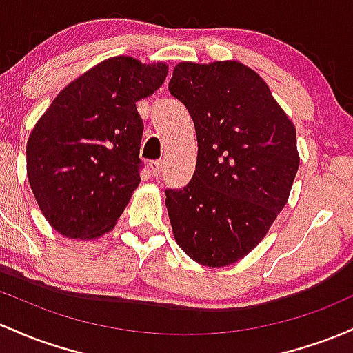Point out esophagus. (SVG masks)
<instances>
[{
  "label": "esophagus",
  "instance_id": "obj_1",
  "mask_svg": "<svg viewBox=\"0 0 353 353\" xmlns=\"http://www.w3.org/2000/svg\"><path fill=\"white\" fill-rule=\"evenodd\" d=\"M149 168H150V172H152V176L157 177L159 174H161V170H162V161L149 162Z\"/></svg>",
  "mask_w": 353,
  "mask_h": 353
}]
</instances>
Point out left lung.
<instances>
[{"label": "left lung", "mask_w": 353, "mask_h": 353, "mask_svg": "<svg viewBox=\"0 0 353 353\" xmlns=\"http://www.w3.org/2000/svg\"><path fill=\"white\" fill-rule=\"evenodd\" d=\"M169 92L197 137L192 179L165 189L174 238L201 265L228 266L254 250L288 201L300 165L295 125L239 61H183Z\"/></svg>", "instance_id": "8db88e82"}]
</instances>
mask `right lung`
Returning <instances> with one entry per match:
<instances>
[{
  "label": "right lung",
  "instance_id": "obj_1",
  "mask_svg": "<svg viewBox=\"0 0 353 353\" xmlns=\"http://www.w3.org/2000/svg\"><path fill=\"white\" fill-rule=\"evenodd\" d=\"M168 65L114 57L65 87L26 144V172L60 234L94 239L114 228L141 183L142 123L135 103L164 83Z\"/></svg>",
  "mask_w": 353,
  "mask_h": 353
}]
</instances>
